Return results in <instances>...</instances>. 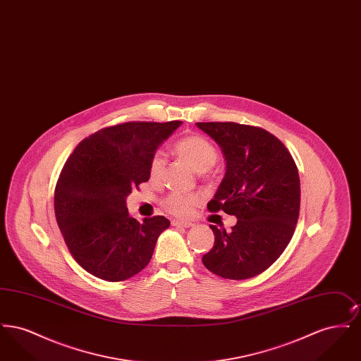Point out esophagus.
Returning a JSON list of instances; mask_svg holds the SVG:
<instances>
[{
  "label": "esophagus",
  "mask_w": 361,
  "mask_h": 361,
  "mask_svg": "<svg viewBox=\"0 0 361 361\" xmlns=\"http://www.w3.org/2000/svg\"><path fill=\"white\" fill-rule=\"evenodd\" d=\"M172 224L173 226H176V227H183V228H188V227H192V226H193L190 222L178 221V219H174V221H172Z\"/></svg>",
  "instance_id": "obj_1"
}]
</instances>
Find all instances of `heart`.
Wrapping results in <instances>:
<instances>
[{
    "label": "heart",
    "instance_id": "heart-1",
    "mask_svg": "<svg viewBox=\"0 0 361 361\" xmlns=\"http://www.w3.org/2000/svg\"><path fill=\"white\" fill-rule=\"evenodd\" d=\"M174 153L184 159L196 173L208 172L218 159V152L214 145L200 135H189L180 139L174 145ZM165 165L166 162L164 154L159 152L155 153L150 161V176L153 178H158L165 171ZM196 200L197 197L193 195L173 192L165 199L164 206L174 215H185Z\"/></svg>",
    "mask_w": 361,
    "mask_h": 361
}]
</instances>
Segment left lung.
<instances>
[{"label": "left lung", "instance_id": "left-lung-1", "mask_svg": "<svg viewBox=\"0 0 361 361\" xmlns=\"http://www.w3.org/2000/svg\"><path fill=\"white\" fill-rule=\"evenodd\" d=\"M224 153L226 173L212 212L237 216L231 231L209 224L215 242L202 261L224 279L259 275L290 243L300 207L299 173L290 152L268 131L233 121L196 123Z\"/></svg>", "mask_w": 361, "mask_h": 361}]
</instances>
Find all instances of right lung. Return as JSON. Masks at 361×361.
<instances>
[{
    "label": "right lung",
    "instance_id": "add662e5",
    "mask_svg": "<svg viewBox=\"0 0 361 361\" xmlns=\"http://www.w3.org/2000/svg\"><path fill=\"white\" fill-rule=\"evenodd\" d=\"M183 121H131L85 137L59 174L54 209L74 259L106 281L139 274L152 259L164 216L133 218L126 199L150 178V161Z\"/></svg>",
    "mask_w": 361,
    "mask_h": 361
}]
</instances>
